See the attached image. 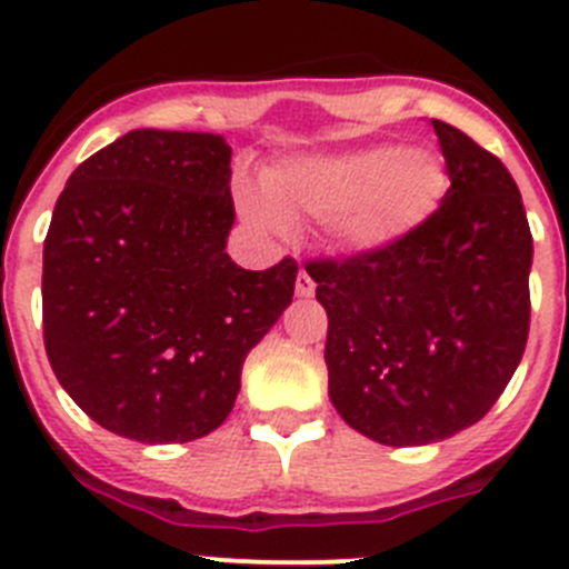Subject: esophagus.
Masks as SVG:
<instances>
[{"label": "esophagus", "instance_id": "34e87169", "mask_svg": "<svg viewBox=\"0 0 569 569\" xmlns=\"http://www.w3.org/2000/svg\"><path fill=\"white\" fill-rule=\"evenodd\" d=\"M313 293H316V281L310 279L308 270H299V276H296V296H301V299H310Z\"/></svg>", "mask_w": 569, "mask_h": 569}]
</instances>
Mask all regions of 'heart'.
<instances>
[{
	"mask_svg": "<svg viewBox=\"0 0 569 569\" xmlns=\"http://www.w3.org/2000/svg\"><path fill=\"white\" fill-rule=\"evenodd\" d=\"M447 188L450 176L433 150L379 144L290 159L264 176V193L241 188L236 204L261 233L284 236L290 219H316L336 250L373 256L433 222Z\"/></svg>",
	"mask_w": 569,
	"mask_h": 569,
	"instance_id": "b5f03b06",
	"label": "heart"
}]
</instances>
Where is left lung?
Listing matches in <instances>:
<instances>
[{
  "mask_svg": "<svg viewBox=\"0 0 569 569\" xmlns=\"http://www.w3.org/2000/svg\"><path fill=\"white\" fill-rule=\"evenodd\" d=\"M445 204L421 233L373 256L308 261L328 310L330 401L390 447L450 439L485 419L530 333L532 236L510 170L433 119Z\"/></svg>",
  "mask_w": 569,
  "mask_h": 569,
  "instance_id": "obj_1",
  "label": "left lung"
}]
</instances>
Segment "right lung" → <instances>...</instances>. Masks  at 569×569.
I'll list each match as a JSON object with an SVG mask.
<instances>
[{"label": "right lung", "mask_w": 569, "mask_h": 569, "mask_svg": "<svg viewBox=\"0 0 569 569\" xmlns=\"http://www.w3.org/2000/svg\"><path fill=\"white\" fill-rule=\"evenodd\" d=\"M230 144L130 130L84 159L59 196L42 264L44 350L104 430L193 441L233 410L241 365L293 301L299 264L239 268Z\"/></svg>", "instance_id": "1"}]
</instances>
